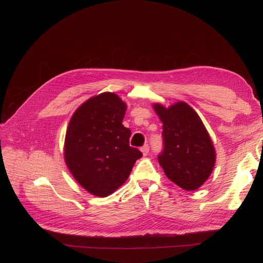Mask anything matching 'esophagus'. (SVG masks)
Returning <instances> with one entry per match:
<instances>
[{"instance_id":"obj_1","label":"esophagus","mask_w":263,"mask_h":263,"mask_svg":"<svg viewBox=\"0 0 263 263\" xmlns=\"http://www.w3.org/2000/svg\"><path fill=\"white\" fill-rule=\"evenodd\" d=\"M141 153L144 156H147L149 154V146L148 145H145L144 147L141 148Z\"/></svg>"}]
</instances>
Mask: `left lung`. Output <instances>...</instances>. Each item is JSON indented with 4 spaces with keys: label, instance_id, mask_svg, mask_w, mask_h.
<instances>
[{
    "label": "left lung",
    "instance_id": "left-lung-1",
    "mask_svg": "<svg viewBox=\"0 0 263 263\" xmlns=\"http://www.w3.org/2000/svg\"><path fill=\"white\" fill-rule=\"evenodd\" d=\"M162 122L163 150L158 161L173 183L185 191L202 186L214 169L216 154L200 116L184 102L165 108L154 104Z\"/></svg>",
    "mask_w": 263,
    "mask_h": 263
}]
</instances>
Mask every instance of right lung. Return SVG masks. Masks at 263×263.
<instances>
[{
	"label": "right lung",
	"mask_w": 263,
	"mask_h": 263,
	"mask_svg": "<svg viewBox=\"0 0 263 263\" xmlns=\"http://www.w3.org/2000/svg\"><path fill=\"white\" fill-rule=\"evenodd\" d=\"M126 104L104 92L84 102L70 119L65 161L79 184L105 197L124 184L142 154L129 146L132 132L122 124Z\"/></svg>",
	"instance_id": "add662e5"
}]
</instances>
